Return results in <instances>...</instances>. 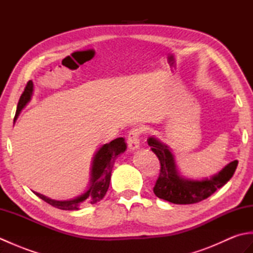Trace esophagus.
Returning a JSON list of instances; mask_svg holds the SVG:
<instances>
[{
  "mask_svg": "<svg viewBox=\"0 0 253 253\" xmlns=\"http://www.w3.org/2000/svg\"><path fill=\"white\" fill-rule=\"evenodd\" d=\"M141 135V129L140 128H132V129L128 133L127 138V144L128 148L130 150H136L139 148V137Z\"/></svg>",
  "mask_w": 253,
  "mask_h": 253,
  "instance_id": "obj_1",
  "label": "esophagus"
}]
</instances>
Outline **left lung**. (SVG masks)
Instances as JSON below:
<instances>
[{
    "label": "left lung",
    "mask_w": 253,
    "mask_h": 253,
    "mask_svg": "<svg viewBox=\"0 0 253 253\" xmlns=\"http://www.w3.org/2000/svg\"><path fill=\"white\" fill-rule=\"evenodd\" d=\"M148 144L157 154L161 164L153 192L158 198L175 204H192L209 198L232 178L238 165V161L235 160L211 178L187 179L179 175L174 155L166 144L155 137H150Z\"/></svg>",
    "instance_id": "left-lung-1"
}]
</instances>
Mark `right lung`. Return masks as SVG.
Instances as JSON below:
<instances>
[{
  "instance_id": "add662e5",
  "label": "right lung",
  "mask_w": 253,
  "mask_h": 253,
  "mask_svg": "<svg viewBox=\"0 0 253 253\" xmlns=\"http://www.w3.org/2000/svg\"><path fill=\"white\" fill-rule=\"evenodd\" d=\"M32 91H34V84H32L31 80H29L23 94H21L19 99L15 118H17L20 111L23 110L26 104L30 101ZM127 146L125 143V139L116 138L110 143L103 144V146L98 150V152L95 153L93 158L92 168H91L90 187L87 191L83 193V195L71 199V200L58 201L52 200V199L41 195V193H38L35 191L34 192L40 199H42V200H44L46 203L51 204L52 207L61 210H66V211H74V210H79L80 208L88 206V204H94L96 202H99L103 199L107 189H109L113 164H114L118 155L125 152Z\"/></svg>"
}]
</instances>
